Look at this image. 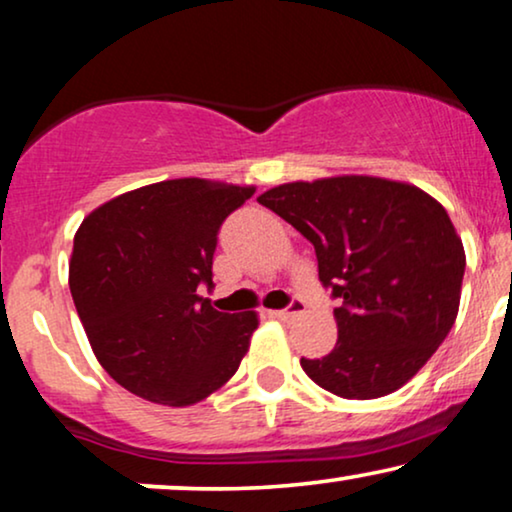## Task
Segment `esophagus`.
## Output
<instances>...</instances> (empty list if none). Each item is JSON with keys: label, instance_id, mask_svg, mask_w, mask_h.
<instances>
[{"label": "esophagus", "instance_id": "esophagus-1", "mask_svg": "<svg viewBox=\"0 0 512 512\" xmlns=\"http://www.w3.org/2000/svg\"><path fill=\"white\" fill-rule=\"evenodd\" d=\"M303 313H305V303L301 301V298H294V301L289 303V308H284V310H270V315L277 317V320H282V322L294 320V317L303 315Z\"/></svg>", "mask_w": 512, "mask_h": 512}]
</instances>
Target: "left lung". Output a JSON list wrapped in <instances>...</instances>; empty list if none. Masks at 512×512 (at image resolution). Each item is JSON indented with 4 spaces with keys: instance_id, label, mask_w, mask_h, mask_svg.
I'll return each instance as SVG.
<instances>
[{
    "instance_id": "1",
    "label": "left lung",
    "mask_w": 512,
    "mask_h": 512,
    "mask_svg": "<svg viewBox=\"0 0 512 512\" xmlns=\"http://www.w3.org/2000/svg\"><path fill=\"white\" fill-rule=\"evenodd\" d=\"M258 202L315 247L338 341L301 367L345 400L395 393L454 327L466 254L437 199L374 176L284 183Z\"/></svg>"
}]
</instances>
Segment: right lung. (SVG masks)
<instances>
[{"label": "right lung", "instance_id": "right-lung-1", "mask_svg": "<svg viewBox=\"0 0 512 512\" xmlns=\"http://www.w3.org/2000/svg\"><path fill=\"white\" fill-rule=\"evenodd\" d=\"M251 185L176 178L124 192L79 225L70 291L91 348L119 386L188 407L240 367L256 313H218L209 298L218 230Z\"/></svg>", "mask_w": 512, "mask_h": 512}]
</instances>
